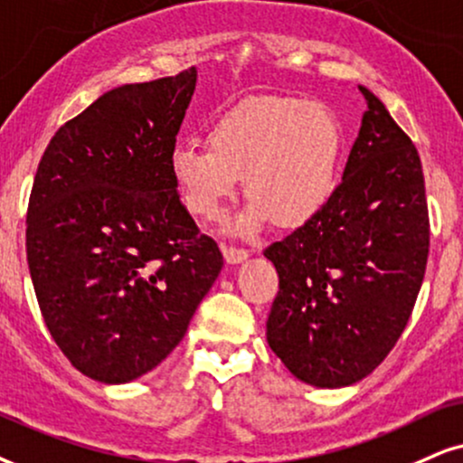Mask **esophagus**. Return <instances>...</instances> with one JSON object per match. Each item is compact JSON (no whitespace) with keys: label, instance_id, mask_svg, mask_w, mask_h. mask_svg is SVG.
<instances>
[{"label":"esophagus","instance_id":"34e87169","mask_svg":"<svg viewBox=\"0 0 463 463\" xmlns=\"http://www.w3.org/2000/svg\"><path fill=\"white\" fill-rule=\"evenodd\" d=\"M222 255H225L227 264H242L244 260H249V250L238 249V247H227V244H222Z\"/></svg>","mask_w":463,"mask_h":463}]
</instances>
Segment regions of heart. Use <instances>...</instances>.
<instances>
[{
	"instance_id": "b5f03b06",
	"label": "heart",
	"mask_w": 463,
	"mask_h": 463,
	"mask_svg": "<svg viewBox=\"0 0 463 463\" xmlns=\"http://www.w3.org/2000/svg\"><path fill=\"white\" fill-rule=\"evenodd\" d=\"M208 146L178 141L167 169L191 214L222 216L244 175L250 202L230 230L250 236L275 219L302 227L336 193L344 135L330 111L294 96H255L221 113L205 130Z\"/></svg>"
}]
</instances>
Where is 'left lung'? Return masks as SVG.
Segmentation results:
<instances>
[{
	"label": "left lung",
	"mask_w": 463,
	"mask_h": 463,
	"mask_svg": "<svg viewBox=\"0 0 463 463\" xmlns=\"http://www.w3.org/2000/svg\"><path fill=\"white\" fill-rule=\"evenodd\" d=\"M367 102L326 208L264 250L279 272L266 339L296 378L341 389L367 378L412 316L430 253L419 152L382 100Z\"/></svg>",
	"instance_id": "obj_1"
}]
</instances>
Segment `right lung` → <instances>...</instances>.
<instances>
[{"label": "right lung", "mask_w": 463, "mask_h": 463, "mask_svg": "<svg viewBox=\"0 0 463 463\" xmlns=\"http://www.w3.org/2000/svg\"><path fill=\"white\" fill-rule=\"evenodd\" d=\"M197 68L105 92L57 130L27 208V264L51 336L105 384L152 371L222 268L167 161Z\"/></svg>", "instance_id": "right-lung-1"}]
</instances>
